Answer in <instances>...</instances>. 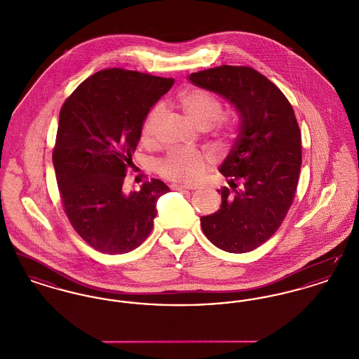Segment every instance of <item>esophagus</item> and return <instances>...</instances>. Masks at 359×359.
I'll return each mask as SVG.
<instances>
[{
	"label": "esophagus",
	"mask_w": 359,
	"mask_h": 359,
	"mask_svg": "<svg viewBox=\"0 0 359 359\" xmlns=\"http://www.w3.org/2000/svg\"><path fill=\"white\" fill-rule=\"evenodd\" d=\"M196 186H182V184H175L172 186V189H177V191H183V189H188V191H194L196 189Z\"/></svg>",
	"instance_id": "obj_1"
}]
</instances>
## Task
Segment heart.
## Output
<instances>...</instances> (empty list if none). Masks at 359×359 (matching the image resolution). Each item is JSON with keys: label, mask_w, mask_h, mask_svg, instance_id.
<instances>
[{"label": "heart", "mask_w": 359, "mask_h": 359, "mask_svg": "<svg viewBox=\"0 0 359 359\" xmlns=\"http://www.w3.org/2000/svg\"><path fill=\"white\" fill-rule=\"evenodd\" d=\"M180 104L187 113L189 120L198 128L207 129L218 121V132L222 138H229L236 132V121L233 118H219L222 114V103L210 91L194 88L180 98ZM164 113L161 103L154 104L147 114L141 128V140L151 142L154 140L157 123ZM207 157L205 154L194 149H175L158 161V173L171 182L194 183L205 172Z\"/></svg>", "instance_id": "heart-1"}]
</instances>
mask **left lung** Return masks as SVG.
Masks as SVG:
<instances>
[{
	"mask_svg": "<svg viewBox=\"0 0 359 359\" xmlns=\"http://www.w3.org/2000/svg\"><path fill=\"white\" fill-rule=\"evenodd\" d=\"M194 85L214 91L239 116V135L219 171L221 208L201 218L205 237L229 253H248L278 230L294 199L302 133L283 91L257 69L223 65L192 72Z\"/></svg>",
	"mask_w": 359,
	"mask_h": 359,
	"instance_id": "left-lung-1",
	"label": "left lung"
}]
</instances>
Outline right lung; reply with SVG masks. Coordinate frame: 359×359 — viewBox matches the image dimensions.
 <instances>
[{
	"instance_id": "right-lung-1",
	"label": "right lung",
	"mask_w": 359,
	"mask_h": 359,
	"mask_svg": "<svg viewBox=\"0 0 359 359\" xmlns=\"http://www.w3.org/2000/svg\"><path fill=\"white\" fill-rule=\"evenodd\" d=\"M173 82L138 71L102 69L62 106L52 152L60 201L74 230L101 253L138 248L154 229L157 199L170 191L158 179L129 195L122 186L142 122Z\"/></svg>"
}]
</instances>
